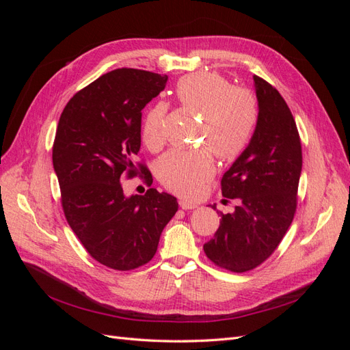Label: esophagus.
Returning a JSON list of instances; mask_svg holds the SVG:
<instances>
[{"label": "esophagus", "mask_w": 350, "mask_h": 350, "mask_svg": "<svg viewBox=\"0 0 350 350\" xmlns=\"http://www.w3.org/2000/svg\"><path fill=\"white\" fill-rule=\"evenodd\" d=\"M179 206H181V208H184V210L197 208V204H196V203H191V201H185V200L179 201Z\"/></svg>", "instance_id": "obj_1"}]
</instances>
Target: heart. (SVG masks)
Here are the masks:
<instances>
[{
    "mask_svg": "<svg viewBox=\"0 0 350 350\" xmlns=\"http://www.w3.org/2000/svg\"><path fill=\"white\" fill-rule=\"evenodd\" d=\"M175 93L184 108L200 113V142L207 146L166 152L157 161L156 175L172 193L193 197L215 175V153L230 162L248 149L260 121V108L251 90L232 86L216 71L187 74L176 83ZM166 112L167 105L157 102L144 116L142 135L150 150H159L165 142Z\"/></svg>",
    "mask_w": 350,
    "mask_h": 350,
    "instance_id": "1",
    "label": "heart"
}]
</instances>
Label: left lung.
Returning <instances> with one entry per match:
<instances>
[{"instance_id":"left-lung-1","label":"left lung","mask_w":350,"mask_h":350,"mask_svg":"<svg viewBox=\"0 0 350 350\" xmlns=\"http://www.w3.org/2000/svg\"><path fill=\"white\" fill-rule=\"evenodd\" d=\"M254 86L260 108L256 134L221 178V194L237 206L220 213L215 238L203 247L216 266L234 273L256 269L278 248L295 216L302 171L301 139L288 103L258 76Z\"/></svg>"}]
</instances>
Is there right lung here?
I'll list each match as a JSON object with an SVG mask.
<instances>
[{
    "label": "right lung",
    "mask_w": 350,
    "mask_h": 350,
    "mask_svg": "<svg viewBox=\"0 0 350 350\" xmlns=\"http://www.w3.org/2000/svg\"><path fill=\"white\" fill-rule=\"evenodd\" d=\"M167 76L118 68L77 92L59 116L52 163L61 204L90 256L113 270H134L156 254L178 201L156 188L125 197L121 179L149 169L135 163L142 144V109L161 93Z\"/></svg>",
    "instance_id": "obj_1"
}]
</instances>
